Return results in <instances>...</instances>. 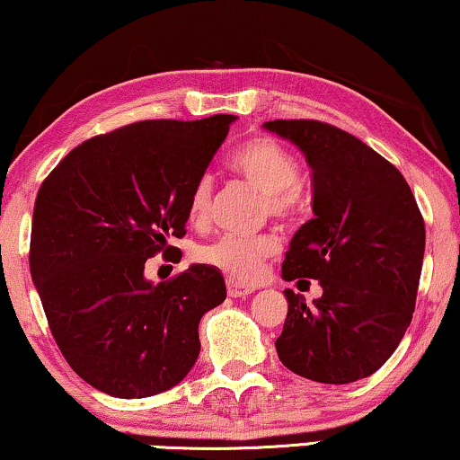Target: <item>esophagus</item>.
Returning a JSON list of instances; mask_svg holds the SVG:
<instances>
[{
  "label": "esophagus",
  "mask_w": 460,
  "mask_h": 460,
  "mask_svg": "<svg viewBox=\"0 0 460 460\" xmlns=\"http://www.w3.org/2000/svg\"><path fill=\"white\" fill-rule=\"evenodd\" d=\"M252 292V288H249V286H241V284H236V282H228V296H232V298H241V296H249Z\"/></svg>",
  "instance_id": "34e87169"
}]
</instances>
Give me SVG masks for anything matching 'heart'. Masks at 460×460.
Masks as SVG:
<instances>
[{
  "label": "heart",
  "instance_id": "b5f03b06",
  "mask_svg": "<svg viewBox=\"0 0 460 460\" xmlns=\"http://www.w3.org/2000/svg\"><path fill=\"white\" fill-rule=\"evenodd\" d=\"M234 174L249 182L263 195V211L276 222H292L303 211V190L298 186L301 162L278 138L261 135L252 137L230 159ZM211 178L201 176L189 197V217L203 224L211 209ZM276 251V241L268 234L234 236L224 234L203 244L197 259L226 276L251 282L259 276L261 265Z\"/></svg>",
  "mask_w": 460,
  "mask_h": 460
}]
</instances>
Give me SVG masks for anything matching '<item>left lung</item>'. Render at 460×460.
<instances>
[{
	"label": "left lung",
	"mask_w": 460,
	"mask_h": 460,
	"mask_svg": "<svg viewBox=\"0 0 460 460\" xmlns=\"http://www.w3.org/2000/svg\"><path fill=\"white\" fill-rule=\"evenodd\" d=\"M313 170V219L292 236L282 278L319 279L313 305L284 290L288 315L276 341L296 376L350 384L388 361L415 311L425 222L404 176L350 132L319 119H274Z\"/></svg>",
	"instance_id": "1"
}]
</instances>
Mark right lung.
<instances>
[{
	"mask_svg": "<svg viewBox=\"0 0 460 460\" xmlns=\"http://www.w3.org/2000/svg\"><path fill=\"white\" fill-rule=\"evenodd\" d=\"M236 116L141 119L72 149L35 199L31 274L58 349L93 388L145 398L182 382L199 322L226 298L209 265L159 284L147 259L186 234L189 197Z\"/></svg>",
	"mask_w": 460,
	"mask_h": 460,
	"instance_id": "add662e5",
	"label": "right lung"
}]
</instances>
